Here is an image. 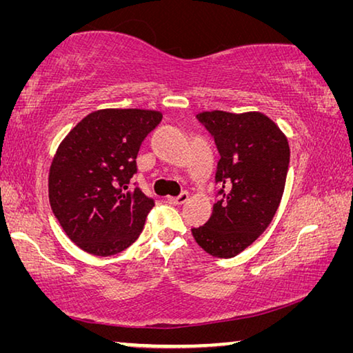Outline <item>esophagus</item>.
<instances>
[{
    "label": "esophagus",
    "instance_id": "1",
    "mask_svg": "<svg viewBox=\"0 0 353 353\" xmlns=\"http://www.w3.org/2000/svg\"><path fill=\"white\" fill-rule=\"evenodd\" d=\"M187 201H188V193H187V191H182V193L179 194V196H170V198H168L170 204H174V205L183 204V202H187Z\"/></svg>",
    "mask_w": 353,
    "mask_h": 353
}]
</instances>
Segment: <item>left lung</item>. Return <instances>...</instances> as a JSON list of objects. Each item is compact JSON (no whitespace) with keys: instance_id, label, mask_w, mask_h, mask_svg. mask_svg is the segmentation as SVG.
Masks as SVG:
<instances>
[{"instance_id":"obj_1","label":"left lung","mask_w":353,"mask_h":353,"mask_svg":"<svg viewBox=\"0 0 353 353\" xmlns=\"http://www.w3.org/2000/svg\"><path fill=\"white\" fill-rule=\"evenodd\" d=\"M196 118L213 137L219 162L212 216L191 232L205 252L232 259L268 229L277 212L290 166L288 140L260 112L213 110Z\"/></svg>"}]
</instances>
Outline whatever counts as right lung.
Masks as SVG:
<instances>
[{
  "mask_svg": "<svg viewBox=\"0 0 353 353\" xmlns=\"http://www.w3.org/2000/svg\"><path fill=\"white\" fill-rule=\"evenodd\" d=\"M162 113L107 109L87 115L59 146L50 170V204L65 234L93 255L129 248L155 205L143 193L137 155Z\"/></svg>",
  "mask_w": 353,
  "mask_h": 353,
  "instance_id": "right-lung-1",
  "label": "right lung"
}]
</instances>
